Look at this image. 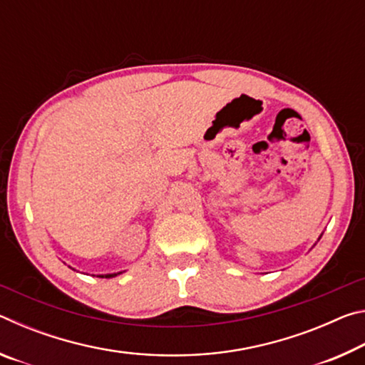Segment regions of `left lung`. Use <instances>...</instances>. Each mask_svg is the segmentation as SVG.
Instances as JSON below:
<instances>
[{
  "label": "left lung",
  "mask_w": 365,
  "mask_h": 365,
  "mask_svg": "<svg viewBox=\"0 0 365 365\" xmlns=\"http://www.w3.org/2000/svg\"><path fill=\"white\" fill-rule=\"evenodd\" d=\"M320 237H322V235H320Z\"/></svg>",
  "instance_id": "1"
}]
</instances>
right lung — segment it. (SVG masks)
I'll return each mask as SVG.
<instances>
[{
  "label": "right lung",
  "instance_id": "add662e5",
  "mask_svg": "<svg viewBox=\"0 0 365 365\" xmlns=\"http://www.w3.org/2000/svg\"><path fill=\"white\" fill-rule=\"evenodd\" d=\"M119 274H122V272H117V274H106V275H98V277H100V279H113V277H115V275H119Z\"/></svg>",
  "mask_w": 365,
  "mask_h": 365
}]
</instances>
